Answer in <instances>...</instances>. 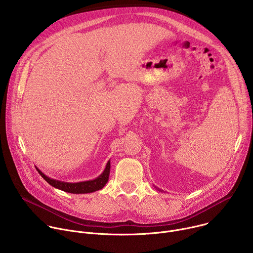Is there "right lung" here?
I'll use <instances>...</instances> for the list:
<instances>
[{
  "label": "right lung",
  "instance_id": "right-lung-1",
  "mask_svg": "<svg viewBox=\"0 0 253 253\" xmlns=\"http://www.w3.org/2000/svg\"><path fill=\"white\" fill-rule=\"evenodd\" d=\"M110 168H111V166H110V161H109L107 163V166H106L104 172L98 178H96L94 180H90V181H84V182H79V183H67V182L58 181V180H54V179L47 177L38 168H36V169L38 170L39 174L53 187L63 190L65 192H69V193H74V194L81 193L82 194V193H91V192L97 191L99 189H102L105 186V184L108 182V180H109Z\"/></svg>",
  "mask_w": 253,
  "mask_h": 253
}]
</instances>
